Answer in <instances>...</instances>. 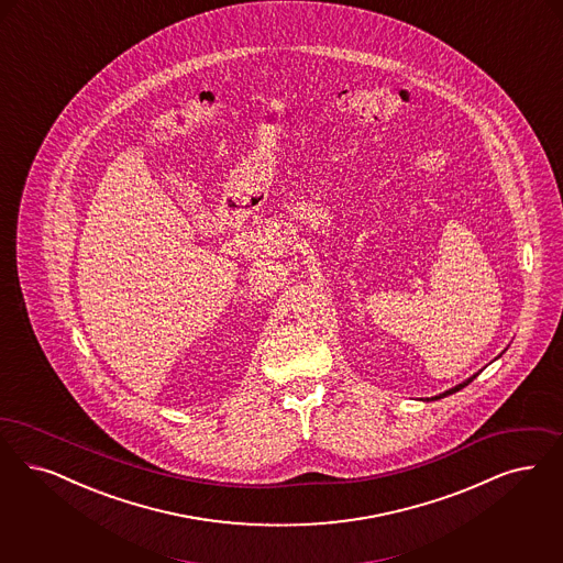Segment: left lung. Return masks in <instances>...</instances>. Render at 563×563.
I'll list each match as a JSON object with an SVG mask.
<instances>
[{
  "instance_id": "1",
  "label": "left lung",
  "mask_w": 563,
  "mask_h": 563,
  "mask_svg": "<svg viewBox=\"0 0 563 563\" xmlns=\"http://www.w3.org/2000/svg\"><path fill=\"white\" fill-rule=\"evenodd\" d=\"M477 377V373L475 375H472L470 379H465L463 383H459V385H454V387H450V389H446L444 394H440V396H433V398H428V400H440V398H446V396H450V394H454V391H459V389H463L465 385H470V383L473 382Z\"/></svg>"
}]
</instances>
